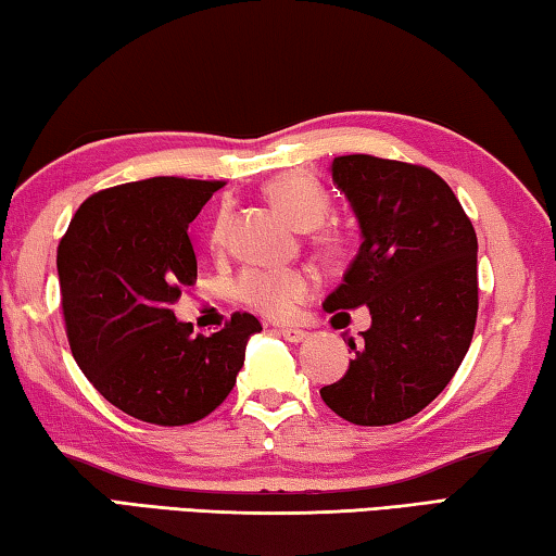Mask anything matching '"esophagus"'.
Masks as SVG:
<instances>
[{
    "instance_id": "obj_1",
    "label": "esophagus",
    "mask_w": 556,
    "mask_h": 556,
    "mask_svg": "<svg viewBox=\"0 0 556 556\" xmlns=\"http://www.w3.org/2000/svg\"><path fill=\"white\" fill-rule=\"evenodd\" d=\"M276 332L280 334V338L288 340V342H293V344L303 342L307 338V332L305 330H298V327H278Z\"/></svg>"
}]
</instances>
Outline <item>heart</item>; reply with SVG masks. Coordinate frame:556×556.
<instances>
[{"label": "heart", "instance_id": "1", "mask_svg": "<svg viewBox=\"0 0 556 556\" xmlns=\"http://www.w3.org/2000/svg\"><path fill=\"white\" fill-rule=\"evenodd\" d=\"M266 194L280 212H283L298 229H317L327 214H330V197L325 189L311 177L288 172L270 179L266 185ZM212 243H224V214L212 231ZM317 243L327 258L338 261L348 253V239L338 229H323ZM313 293L311 273L300 268H253L245 270L239 280V298L245 305L258 311L270 320H288L293 317L298 305Z\"/></svg>", "mask_w": 556, "mask_h": 556}]
</instances>
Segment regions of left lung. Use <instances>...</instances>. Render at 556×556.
I'll list each match as a JSON object with an SVG mask.
<instances>
[{
    "mask_svg": "<svg viewBox=\"0 0 556 556\" xmlns=\"http://www.w3.org/2000/svg\"><path fill=\"white\" fill-rule=\"evenodd\" d=\"M330 175L359 224V251L325 298L332 327L367 305L369 330L323 402L357 426L416 416L441 394L470 348L478 317V239L435 172L371 154L334 157Z\"/></svg>",
    "mask_w": 556,
    "mask_h": 556,
    "instance_id": "obj_1",
    "label": "left lung"
}]
</instances>
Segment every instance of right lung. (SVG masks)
<instances>
[{
  "label": "right lung",
  "instance_id": "right-lung-1",
  "mask_svg": "<svg viewBox=\"0 0 556 556\" xmlns=\"http://www.w3.org/2000/svg\"><path fill=\"white\" fill-rule=\"evenodd\" d=\"M222 181L152 177L88 197L59 243L61 305L71 352L108 402L157 426L194 424L229 396L249 313L192 338L172 305L197 280L189 224Z\"/></svg>",
  "mask_w": 556,
  "mask_h": 556
}]
</instances>
